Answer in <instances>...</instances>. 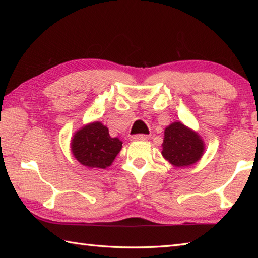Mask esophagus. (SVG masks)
Instances as JSON below:
<instances>
[{"label":"esophagus","instance_id":"esophagus-1","mask_svg":"<svg viewBox=\"0 0 258 258\" xmlns=\"http://www.w3.org/2000/svg\"><path fill=\"white\" fill-rule=\"evenodd\" d=\"M150 137L146 134H137V135H132L131 137V141H146V140H149Z\"/></svg>","mask_w":258,"mask_h":258}]
</instances>
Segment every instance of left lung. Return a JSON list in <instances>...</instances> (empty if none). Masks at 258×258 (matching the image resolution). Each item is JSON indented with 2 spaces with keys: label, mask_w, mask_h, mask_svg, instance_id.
I'll use <instances>...</instances> for the list:
<instances>
[{
  "label": "left lung",
  "mask_w": 258,
  "mask_h": 258,
  "mask_svg": "<svg viewBox=\"0 0 258 258\" xmlns=\"http://www.w3.org/2000/svg\"><path fill=\"white\" fill-rule=\"evenodd\" d=\"M163 155L175 167H187L197 163L205 151V143L197 132L174 121L165 128Z\"/></svg>",
  "instance_id": "8db88e82"
}]
</instances>
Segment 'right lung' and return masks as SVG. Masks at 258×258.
<instances>
[{"mask_svg": "<svg viewBox=\"0 0 258 258\" xmlns=\"http://www.w3.org/2000/svg\"><path fill=\"white\" fill-rule=\"evenodd\" d=\"M72 152L82 165L90 168H107L119 154L123 142L109 135L100 121L87 124L74 134Z\"/></svg>", "mask_w": 258, "mask_h": 258, "instance_id": "add662e5", "label": "right lung"}]
</instances>
